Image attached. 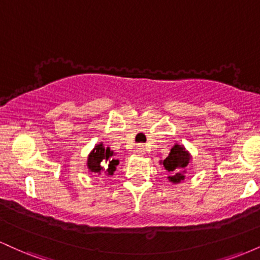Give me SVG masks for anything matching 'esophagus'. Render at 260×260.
I'll return each instance as SVG.
<instances>
[{"instance_id":"34e87169","label":"esophagus","mask_w":260,"mask_h":260,"mask_svg":"<svg viewBox=\"0 0 260 260\" xmlns=\"http://www.w3.org/2000/svg\"><path fill=\"white\" fill-rule=\"evenodd\" d=\"M136 151L138 153L139 155H144L145 154V148L144 145H138V147L136 148Z\"/></svg>"}]
</instances>
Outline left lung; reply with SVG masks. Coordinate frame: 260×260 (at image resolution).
<instances>
[{
    "label": "left lung",
    "instance_id": "8db88e82",
    "mask_svg": "<svg viewBox=\"0 0 260 260\" xmlns=\"http://www.w3.org/2000/svg\"><path fill=\"white\" fill-rule=\"evenodd\" d=\"M192 162V155L184 148V145L176 143L170 150L169 156L161 160L160 164L168 170V178L171 183L178 184L184 181L187 174V168Z\"/></svg>",
    "mask_w": 260,
    "mask_h": 260
}]
</instances>
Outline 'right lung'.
<instances>
[{
	"label": "right lung",
	"mask_w": 260,
	"mask_h": 260,
	"mask_svg": "<svg viewBox=\"0 0 260 260\" xmlns=\"http://www.w3.org/2000/svg\"><path fill=\"white\" fill-rule=\"evenodd\" d=\"M115 153L110 149V147H104L103 143L95 145L92 150L88 155L86 160V166L90 174H95L96 176L106 175L112 176L116 171V168L120 164V160L115 159Z\"/></svg>",
	"instance_id": "right-lung-1"
}]
</instances>
